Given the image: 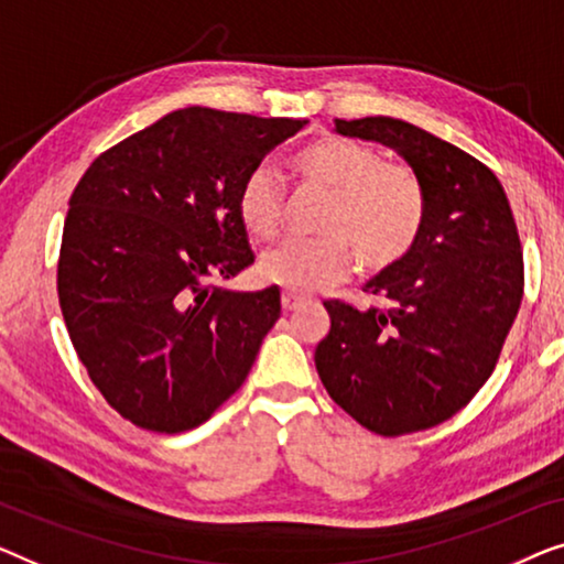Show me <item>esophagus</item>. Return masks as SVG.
<instances>
[{
	"label": "esophagus",
	"instance_id": "34e87169",
	"mask_svg": "<svg viewBox=\"0 0 564 564\" xmlns=\"http://www.w3.org/2000/svg\"><path fill=\"white\" fill-rule=\"evenodd\" d=\"M281 304H283V312H296L299 306L306 304V299L299 296V293H293V291H283Z\"/></svg>",
	"mask_w": 564,
	"mask_h": 564
}]
</instances>
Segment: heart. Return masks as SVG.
I'll return each instance as SVG.
<instances>
[{
	"instance_id": "obj_1",
	"label": "heart",
	"mask_w": 564,
	"mask_h": 564,
	"mask_svg": "<svg viewBox=\"0 0 564 564\" xmlns=\"http://www.w3.org/2000/svg\"><path fill=\"white\" fill-rule=\"evenodd\" d=\"M304 186L329 194L314 240H285L260 258V275L296 293H312L350 273L352 252L362 271H388L414 250L426 221V194L409 165L386 163L376 148L324 138L291 158ZM237 217L256 240H273L285 217L281 178L252 169L237 192Z\"/></svg>"
}]
</instances>
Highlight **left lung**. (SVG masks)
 <instances>
[{
  "mask_svg": "<svg viewBox=\"0 0 564 564\" xmlns=\"http://www.w3.org/2000/svg\"><path fill=\"white\" fill-rule=\"evenodd\" d=\"M345 138L391 148L426 194L422 237L365 283L386 308L324 301L332 327L314 362L332 401L365 430L399 437L447 422L496 368L523 296L511 204L494 171L393 117L335 120Z\"/></svg>",
  "mask_w": 564,
  "mask_h": 564,
  "instance_id": "obj_1",
  "label": "left lung"
}]
</instances>
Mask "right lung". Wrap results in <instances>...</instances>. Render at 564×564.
<instances>
[{
    "mask_svg": "<svg viewBox=\"0 0 564 564\" xmlns=\"http://www.w3.org/2000/svg\"><path fill=\"white\" fill-rule=\"evenodd\" d=\"M306 120L186 107L117 142L68 202L58 299L91 383L134 426L204 424L245 383L281 316L279 285L227 291L252 265L237 192Z\"/></svg>",
    "mask_w": 564,
    "mask_h": 564,
    "instance_id": "add662e5",
    "label": "right lung"
}]
</instances>
